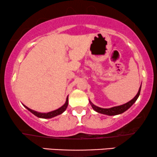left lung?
<instances>
[{
  "label": "left lung",
  "mask_w": 157,
  "mask_h": 157,
  "mask_svg": "<svg viewBox=\"0 0 157 157\" xmlns=\"http://www.w3.org/2000/svg\"><path fill=\"white\" fill-rule=\"evenodd\" d=\"M142 86V84H141ZM141 86H140V89H139L138 93L136 94V95L135 96L132 100H130L129 102H128L127 103L123 104V105H118V106H115V107H112L110 108V109H102V108L98 107V106H96L89 100L90 104H91V107L92 109L94 110L95 111L97 112L102 113V114H106L109 115V116H114V115H117V114H120V113H122L123 112H125V111H127L129 108L131 107V105L134 103L136 101V100L138 99L139 96H140V91H141Z\"/></svg>",
  "instance_id": "1"
}]
</instances>
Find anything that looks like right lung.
I'll list each match as a JSON object with an SVG mask.
<instances>
[{"label":"right lung","instance_id":"add662e5","mask_svg":"<svg viewBox=\"0 0 157 157\" xmlns=\"http://www.w3.org/2000/svg\"><path fill=\"white\" fill-rule=\"evenodd\" d=\"M68 104V97H67V98H66V102H65V104L61 106V107L59 108L58 109L55 110V111H50V112H48V113L37 112V111H34V110L30 109L29 108L26 107V105H24V107L26 108V109H28L30 112L33 113L34 115H35V116L37 117L44 118V119H50L52 117H55L57 116V115H60V114H61V113H63L64 111L66 110V109H67Z\"/></svg>","mask_w":157,"mask_h":157}]
</instances>
